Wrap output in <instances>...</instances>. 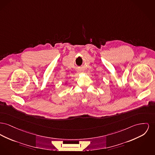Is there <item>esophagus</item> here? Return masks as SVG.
<instances>
[{"mask_svg": "<svg viewBox=\"0 0 155 155\" xmlns=\"http://www.w3.org/2000/svg\"><path fill=\"white\" fill-rule=\"evenodd\" d=\"M82 71L81 70H78V73H82Z\"/></svg>", "mask_w": 155, "mask_h": 155, "instance_id": "obj_1", "label": "esophagus"}]
</instances>
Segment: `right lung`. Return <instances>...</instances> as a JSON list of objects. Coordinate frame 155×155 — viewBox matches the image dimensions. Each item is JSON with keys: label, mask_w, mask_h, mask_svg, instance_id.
Listing matches in <instances>:
<instances>
[{"label": "right lung", "mask_w": 155, "mask_h": 155, "mask_svg": "<svg viewBox=\"0 0 155 155\" xmlns=\"http://www.w3.org/2000/svg\"><path fill=\"white\" fill-rule=\"evenodd\" d=\"M65 85L67 84V82H65Z\"/></svg>", "instance_id": "add662e5"}]
</instances>
